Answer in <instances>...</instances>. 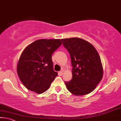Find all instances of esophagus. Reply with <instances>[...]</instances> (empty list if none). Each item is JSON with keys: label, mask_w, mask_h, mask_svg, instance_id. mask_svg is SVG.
<instances>
[{"label": "esophagus", "mask_w": 121, "mask_h": 121, "mask_svg": "<svg viewBox=\"0 0 121 121\" xmlns=\"http://www.w3.org/2000/svg\"><path fill=\"white\" fill-rule=\"evenodd\" d=\"M58 75L59 76H62L63 75V72L62 71H60L58 72Z\"/></svg>", "instance_id": "obj_1"}]
</instances>
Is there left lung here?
Listing matches in <instances>:
<instances>
[{"label": "left lung", "mask_w": 121, "mask_h": 121, "mask_svg": "<svg viewBox=\"0 0 121 121\" xmlns=\"http://www.w3.org/2000/svg\"><path fill=\"white\" fill-rule=\"evenodd\" d=\"M69 53L72 66V78L65 82L67 88L75 95L88 94L102 80L103 68L96 49L86 40L78 38L61 39Z\"/></svg>", "instance_id": "obj_1"}]
</instances>
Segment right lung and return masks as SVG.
Segmentation results:
<instances>
[{"mask_svg": "<svg viewBox=\"0 0 121 121\" xmlns=\"http://www.w3.org/2000/svg\"><path fill=\"white\" fill-rule=\"evenodd\" d=\"M61 44L60 39H40L24 49L17 65V73L28 89L41 94L48 89L57 75L53 69L52 55Z\"/></svg>", "mask_w": 121, "mask_h": 121, "instance_id": "add662e5", "label": "right lung"}]
</instances>
